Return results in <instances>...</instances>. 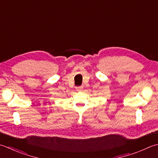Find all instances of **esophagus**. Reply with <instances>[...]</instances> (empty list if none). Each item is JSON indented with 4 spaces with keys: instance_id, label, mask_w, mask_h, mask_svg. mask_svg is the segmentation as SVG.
I'll return each mask as SVG.
<instances>
[{
    "instance_id": "esophagus-1",
    "label": "esophagus",
    "mask_w": 158,
    "mask_h": 158,
    "mask_svg": "<svg viewBox=\"0 0 158 158\" xmlns=\"http://www.w3.org/2000/svg\"><path fill=\"white\" fill-rule=\"evenodd\" d=\"M76 90L78 91V92H81L83 90V86H79V87H77Z\"/></svg>"
}]
</instances>
